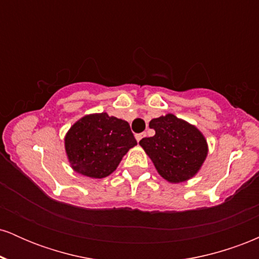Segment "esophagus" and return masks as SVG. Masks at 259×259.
<instances>
[{
    "instance_id": "esophagus-1",
    "label": "esophagus",
    "mask_w": 259,
    "mask_h": 259,
    "mask_svg": "<svg viewBox=\"0 0 259 259\" xmlns=\"http://www.w3.org/2000/svg\"><path fill=\"white\" fill-rule=\"evenodd\" d=\"M145 136H146V134H145V133H142V134H136V135H135V138H136V140H138V141H140V140H141V139H144Z\"/></svg>"
}]
</instances>
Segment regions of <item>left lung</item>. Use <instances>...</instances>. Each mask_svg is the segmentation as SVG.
<instances>
[{"label": "left lung", "mask_w": 259, "mask_h": 259, "mask_svg": "<svg viewBox=\"0 0 259 259\" xmlns=\"http://www.w3.org/2000/svg\"><path fill=\"white\" fill-rule=\"evenodd\" d=\"M156 134L144 138L140 145L162 178L169 183H183L197 174L207 157L208 146L197 127L174 114L150 121Z\"/></svg>", "instance_id": "8db88e82"}]
</instances>
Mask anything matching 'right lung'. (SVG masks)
<instances>
[{
	"label": "right lung",
	"mask_w": 259,
	"mask_h": 259,
	"mask_svg": "<svg viewBox=\"0 0 259 259\" xmlns=\"http://www.w3.org/2000/svg\"><path fill=\"white\" fill-rule=\"evenodd\" d=\"M138 144L125 120L95 113L82 117L64 139L65 152L76 173L95 179L112 174L130 148Z\"/></svg>",
	"instance_id": "obj_1"
}]
</instances>
